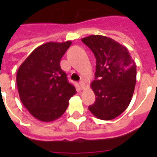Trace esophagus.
<instances>
[{
    "label": "esophagus",
    "mask_w": 157,
    "mask_h": 157,
    "mask_svg": "<svg viewBox=\"0 0 157 157\" xmlns=\"http://www.w3.org/2000/svg\"><path fill=\"white\" fill-rule=\"evenodd\" d=\"M79 85H80V86H81V88L82 89H84L85 88V82H84V81H83V80H81V81L79 82Z\"/></svg>",
    "instance_id": "34e87169"
}]
</instances>
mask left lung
<instances>
[{
    "instance_id": "left-lung-1",
    "label": "left lung",
    "mask_w": 157,
    "mask_h": 157,
    "mask_svg": "<svg viewBox=\"0 0 157 157\" xmlns=\"http://www.w3.org/2000/svg\"><path fill=\"white\" fill-rule=\"evenodd\" d=\"M94 52L95 80L91 88L96 101L89 106L94 116L111 120L127 109L136 83V64L124 45L102 35H90L82 39Z\"/></svg>"
}]
</instances>
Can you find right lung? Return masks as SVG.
I'll list each match as a JSON object with an SVG mask.
<instances>
[{
	"label": "right lung",
	"mask_w": 157,
	"mask_h": 157,
	"mask_svg": "<svg viewBox=\"0 0 157 157\" xmlns=\"http://www.w3.org/2000/svg\"><path fill=\"white\" fill-rule=\"evenodd\" d=\"M71 41L47 42L36 48L18 69L16 83L24 107L37 120L51 122L59 118L75 94L60 67V59Z\"/></svg>",
	"instance_id": "obj_1"
}]
</instances>
